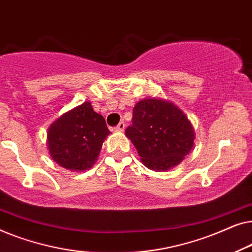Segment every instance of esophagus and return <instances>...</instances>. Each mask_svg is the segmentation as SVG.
Wrapping results in <instances>:
<instances>
[{
    "label": "esophagus",
    "mask_w": 252,
    "mask_h": 252,
    "mask_svg": "<svg viewBox=\"0 0 252 252\" xmlns=\"http://www.w3.org/2000/svg\"><path fill=\"white\" fill-rule=\"evenodd\" d=\"M124 129H125V123H124V122L119 123L118 125L115 127V130H117V132H123Z\"/></svg>",
    "instance_id": "1"
}]
</instances>
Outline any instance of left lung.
<instances>
[{
	"instance_id": "1",
	"label": "left lung",
	"mask_w": 252,
	"mask_h": 252,
	"mask_svg": "<svg viewBox=\"0 0 252 252\" xmlns=\"http://www.w3.org/2000/svg\"><path fill=\"white\" fill-rule=\"evenodd\" d=\"M132 126L125 130L142 163L153 171H167L185 159L194 147L195 132L177 105L148 97L133 109Z\"/></svg>"
}]
</instances>
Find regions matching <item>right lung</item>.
<instances>
[{"instance_id":"1","label":"right lung","mask_w":252,"mask_h":252,"mask_svg":"<svg viewBox=\"0 0 252 252\" xmlns=\"http://www.w3.org/2000/svg\"><path fill=\"white\" fill-rule=\"evenodd\" d=\"M110 134L105 119L91 102L65 112L48 128L47 146L51 158L70 171H86L97 159L103 141Z\"/></svg>"}]
</instances>
